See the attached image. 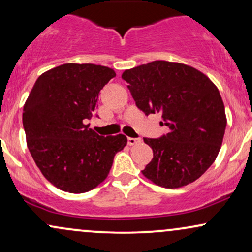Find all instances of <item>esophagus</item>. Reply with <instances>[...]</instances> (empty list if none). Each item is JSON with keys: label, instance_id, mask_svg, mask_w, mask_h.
I'll list each match as a JSON object with an SVG mask.
<instances>
[{"label": "esophagus", "instance_id": "esophagus-1", "mask_svg": "<svg viewBox=\"0 0 252 252\" xmlns=\"http://www.w3.org/2000/svg\"><path fill=\"white\" fill-rule=\"evenodd\" d=\"M138 142H141V139H139V138H132V137L128 138V144L129 145H135L136 143H138Z\"/></svg>", "mask_w": 252, "mask_h": 252}]
</instances>
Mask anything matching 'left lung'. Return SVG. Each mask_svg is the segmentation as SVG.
I'll use <instances>...</instances> for the list:
<instances>
[{
	"instance_id": "left-lung-1",
	"label": "left lung",
	"mask_w": 252,
	"mask_h": 252,
	"mask_svg": "<svg viewBox=\"0 0 252 252\" xmlns=\"http://www.w3.org/2000/svg\"><path fill=\"white\" fill-rule=\"evenodd\" d=\"M122 78L138 109L145 115L162 114L159 124L169 128L160 138H143L154 158L142 174L168 189L195 182L215 162L225 132L217 87L192 66L168 61L135 66Z\"/></svg>"
}]
</instances>
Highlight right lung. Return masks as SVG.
Masks as SVG:
<instances>
[{"mask_svg": "<svg viewBox=\"0 0 252 252\" xmlns=\"http://www.w3.org/2000/svg\"><path fill=\"white\" fill-rule=\"evenodd\" d=\"M115 76L108 66L65 63L43 72L24 103L28 149L42 175L60 190H93L126 145L124 135L103 137L86 124L98 107L101 89Z\"/></svg>", "mask_w": 252, "mask_h": 252, "instance_id": "1", "label": "right lung"}]
</instances>
